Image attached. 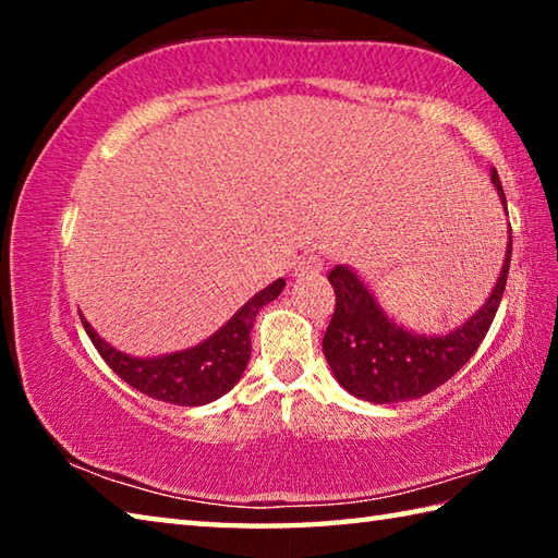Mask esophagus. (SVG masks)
<instances>
[{
	"mask_svg": "<svg viewBox=\"0 0 558 558\" xmlns=\"http://www.w3.org/2000/svg\"><path fill=\"white\" fill-rule=\"evenodd\" d=\"M323 268H325V260L315 256V253H307V256H302L298 260L295 276L298 278H310V276H317V272H323Z\"/></svg>",
	"mask_w": 558,
	"mask_h": 558,
	"instance_id": "34e87169",
	"label": "esophagus"
}]
</instances>
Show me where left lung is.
<instances>
[{"mask_svg":"<svg viewBox=\"0 0 558 558\" xmlns=\"http://www.w3.org/2000/svg\"><path fill=\"white\" fill-rule=\"evenodd\" d=\"M493 184L505 202L497 169H493ZM509 260H512V235H509L507 258L493 295L465 325L446 337L405 332L381 313L379 302L352 270L335 266L327 280L332 282L337 302L323 349L337 381L356 399L372 403L411 401L436 391L452 374H458L483 344L502 302Z\"/></svg>","mask_w":558,"mask_h":558,"instance_id":"left-lung-1","label":"left lung"}]
</instances>
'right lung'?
Masks as SVG:
<instances>
[{
  "mask_svg": "<svg viewBox=\"0 0 558 558\" xmlns=\"http://www.w3.org/2000/svg\"><path fill=\"white\" fill-rule=\"evenodd\" d=\"M282 288H286V280L278 278L272 286L245 302L239 313L206 342L157 359H135L122 354L108 342H102L86 319L81 317V323L86 327L90 342L96 344L98 354L132 389L165 403L204 405L231 391L233 384L241 379L245 364L251 359V329L256 323L258 310L268 305L270 300H276Z\"/></svg>",
  "mask_w": 558,
  "mask_h": 558,
  "instance_id": "obj_1",
  "label": "right lung"
}]
</instances>
